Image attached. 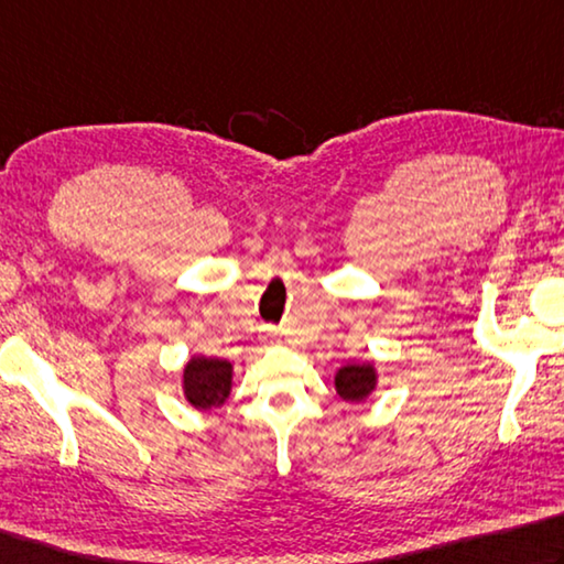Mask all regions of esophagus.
Returning <instances> with one entry per match:
<instances>
[{
  "label": "esophagus",
  "instance_id": "esophagus-1",
  "mask_svg": "<svg viewBox=\"0 0 564 564\" xmlns=\"http://www.w3.org/2000/svg\"><path fill=\"white\" fill-rule=\"evenodd\" d=\"M263 335L269 337V340H275V337H279V333H275V327H269V325L263 327Z\"/></svg>",
  "mask_w": 564,
  "mask_h": 564
}]
</instances>
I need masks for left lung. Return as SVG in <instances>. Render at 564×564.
<instances>
[{"label":"left lung","instance_id":"1","mask_svg":"<svg viewBox=\"0 0 564 564\" xmlns=\"http://www.w3.org/2000/svg\"><path fill=\"white\" fill-rule=\"evenodd\" d=\"M377 387V370L372 362H352L335 372V389L345 402H365Z\"/></svg>","mask_w":564,"mask_h":564}]
</instances>
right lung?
Returning <instances> with one entry per match:
<instances>
[{
	"label": "right lung",
	"mask_w": 564,
	"mask_h": 564,
	"mask_svg": "<svg viewBox=\"0 0 564 564\" xmlns=\"http://www.w3.org/2000/svg\"><path fill=\"white\" fill-rule=\"evenodd\" d=\"M231 362L219 360V357H204L197 355L184 365L182 372V389L187 402L199 409V412H209V409L227 402L231 392Z\"/></svg>",
	"instance_id": "1"
}]
</instances>
